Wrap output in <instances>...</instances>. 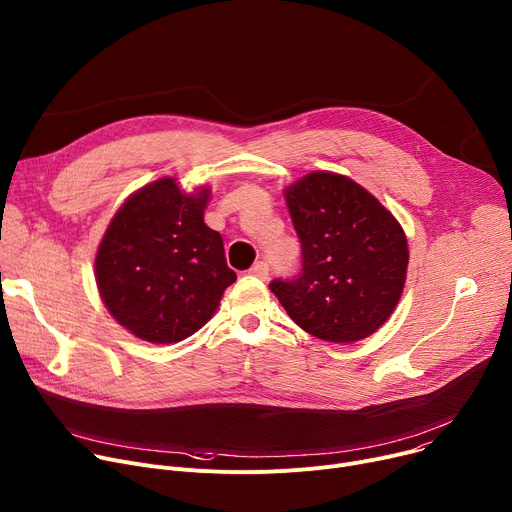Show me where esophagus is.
<instances>
[{
  "label": "esophagus",
  "instance_id": "1",
  "mask_svg": "<svg viewBox=\"0 0 512 512\" xmlns=\"http://www.w3.org/2000/svg\"><path fill=\"white\" fill-rule=\"evenodd\" d=\"M250 274H252V277H256V279H268V264L266 262H256L252 268H250Z\"/></svg>",
  "mask_w": 512,
  "mask_h": 512
}]
</instances>
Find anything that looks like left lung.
<instances>
[{"label": "left lung", "instance_id": "8db88e82", "mask_svg": "<svg viewBox=\"0 0 512 512\" xmlns=\"http://www.w3.org/2000/svg\"><path fill=\"white\" fill-rule=\"evenodd\" d=\"M301 242V272L268 287L311 336L352 344L396 309L408 270L398 219L355 180L311 172L285 190Z\"/></svg>", "mask_w": 512, "mask_h": 512}]
</instances>
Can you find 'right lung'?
I'll list each match as a JSON object with an SVG mask.
<instances>
[{
    "instance_id": "obj_1",
    "label": "right lung",
    "mask_w": 512,
    "mask_h": 512,
    "mask_svg": "<svg viewBox=\"0 0 512 512\" xmlns=\"http://www.w3.org/2000/svg\"><path fill=\"white\" fill-rule=\"evenodd\" d=\"M211 190L186 194L174 178L133 192L96 254V283L110 316L141 340L172 344L201 330L238 279L219 231L203 221Z\"/></svg>"
}]
</instances>
